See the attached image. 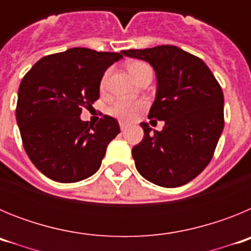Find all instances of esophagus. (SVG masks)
I'll list each match as a JSON object with an SVG mask.
<instances>
[{"label": "esophagus", "instance_id": "34e87169", "mask_svg": "<svg viewBox=\"0 0 251 251\" xmlns=\"http://www.w3.org/2000/svg\"><path fill=\"white\" fill-rule=\"evenodd\" d=\"M127 126H128V124L126 123V122H123V121L119 122V127H121V129H122V130L126 129V128H127Z\"/></svg>", "mask_w": 251, "mask_h": 251}]
</instances>
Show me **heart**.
Segmentation results:
<instances>
[{
	"mask_svg": "<svg viewBox=\"0 0 251 251\" xmlns=\"http://www.w3.org/2000/svg\"><path fill=\"white\" fill-rule=\"evenodd\" d=\"M150 65L143 61H132L128 64V70L132 74V76L138 80L142 74L148 70ZM108 76H109V72H106L103 75L100 80V89L104 90L108 83ZM147 106V103L143 100H126V99H119V100L114 101L112 105L109 106V113L114 117L122 121H132V119L137 118L139 113L143 112Z\"/></svg>",
	"mask_w": 251,
	"mask_h": 251,
	"instance_id": "obj_1",
	"label": "heart"
}]
</instances>
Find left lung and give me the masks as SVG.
<instances>
[{
	"label": "left lung",
	"instance_id": "left-lung-1",
	"mask_svg": "<svg viewBox=\"0 0 251 251\" xmlns=\"http://www.w3.org/2000/svg\"><path fill=\"white\" fill-rule=\"evenodd\" d=\"M126 56L145 60L157 76L150 119L165 121L161 132L141 123L145 136L132 156L139 174L154 185L178 187L202 172L224 129V94L200 57L174 45L132 49Z\"/></svg>",
	"mask_w": 251,
	"mask_h": 251
}]
</instances>
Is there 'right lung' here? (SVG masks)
<instances>
[{
  "mask_svg": "<svg viewBox=\"0 0 251 251\" xmlns=\"http://www.w3.org/2000/svg\"><path fill=\"white\" fill-rule=\"evenodd\" d=\"M122 57L123 51L73 48L44 56L26 73L16 119L28 158L46 177L72 183L99 170L119 124L104 115L94 126L80 114L98 100L104 72Z\"/></svg>",
  "mask_w": 251,
  "mask_h": 251,
  "instance_id": "right-lung-1",
  "label": "right lung"
}]
</instances>
